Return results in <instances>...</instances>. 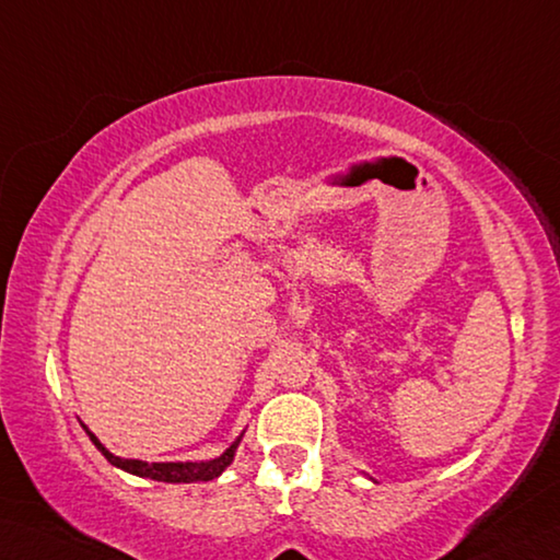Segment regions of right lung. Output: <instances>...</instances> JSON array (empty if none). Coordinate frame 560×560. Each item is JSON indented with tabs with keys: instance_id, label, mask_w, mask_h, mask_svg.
Returning <instances> with one entry per match:
<instances>
[{
	"instance_id": "obj_1",
	"label": "right lung",
	"mask_w": 560,
	"mask_h": 560,
	"mask_svg": "<svg viewBox=\"0 0 560 560\" xmlns=\"http://www.w3.org/2000/svg\"><path fill=\"white\" fill-rule=\"evenodd\" d=\"M88 438L93 440V445L101 450L105 455V459L115 467L125 469V472L137 475V477H150L156 479V482H209V479L219 477L225 467L233 463V455H235V447H238L241 440H235V443L225 450L221 457L215 459H206V463H142V459H122V457H115L113 453H107V450L101 445V440H97L91 430H85Z\"/></svg>"
}]
</instances>
